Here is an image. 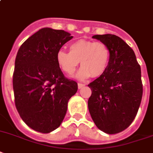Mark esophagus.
<instances>
[{"label": "esophagus", "instance_id": "1", "mask_svg": "<svg viewBox=\"0 0 153 153\" xmlns=\"http://www.w3.org/2000/svg\"><path fill=\"white\" fill-rule=\"evenodd\" d=\"M86 84H81V83H78V88L79 89H80V88H82L83 87H84Z\"/></svg>", "mask_w": 153, "mask_h": 153}]
</instances>
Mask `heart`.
Masks as SVG:
<instances>
[{
	"label": "heart",
	"instance_id": "1",
	"mask_svg": "<svg viewBox=\"0 0 153 153\" xmlns=\"http://www.w3.org/2000/svg\"><path fill=\"white\" fill-rule=\"evenodd\" d=\"M110 59V50L105 43L93 40H76L69 45V52L60 49L56 54L59 68L69 76L74 75L79 65V79L98 77L104 74Z\"/></svg>",
	"mask_w": 153,
	"mask_h": 153
}]
</instances>
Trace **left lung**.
I'll return each instance as SVG.
<instances>
[{
    "label": "left lung",
    "mask_w": 153,
    "mask_h": 153,
    "mask_svg": "<svg viewBox=\"0 0 153 153\" xmlns=\"http://www.w3.org/2000/svg\"><path fill=\"white\" fill-rule=\"evenodd\" d=\"M92 37L108 47L110 59L104 74L88 84L91 90L88 109L98 129L120 133L133 122L142 102L141 67L133 50L120 37L113 34Z\"/></svg>",
    "instance_id": "obj_1"
}]
</instances>
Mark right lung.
I'll return each instance as SVG.
<instances>
[{"mask_svg": "<svg viewBox=\"0 0 153 153\" xmlns=\"http://www.w3.org/2000/svg\"><path fill=\"white\" fill-rule=\"evenodd\" d=\"M73 36L64 30L43 28L29 37L18 51L13 73L15 104L22 120L40 133L60 126L68 101L77 83L64 76L56 54Z\"/></svg>", "mask_w": 153, "mask_h": 153, "instance_id": "right-lung-1", "label": "right lung"}]
</instances>
